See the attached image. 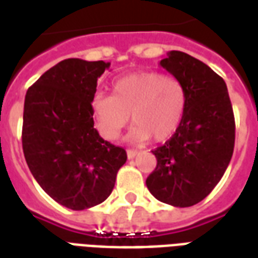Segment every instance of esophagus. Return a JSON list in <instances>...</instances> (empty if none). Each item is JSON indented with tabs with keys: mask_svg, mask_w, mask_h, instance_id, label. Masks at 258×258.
Returning <instances> with one entry per match:
<instances>
[{
	"mask_svg": "<svg viewBox=\"0 0 258 258\" xmlns=\"http://www.w3.org/2000/svg\"><path fill=\"white\" fill-rule=\"evenodd\" d=\"M137 155H138V152L134 151V149H127V157L128 159H134Z\"/></svg>",
	"mask_w": 258,
	"mask_h": 258,
	"instance_id": "1",
	"label": "esophagus"
}]
</instances>
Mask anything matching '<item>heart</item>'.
I'll return each mask as SVG.
<instances>
[{
  "label": "heart",
  "instance_id": "heart-1",
  "mask_svg": "<svg viewBox=\"0 0 258 258\" xmlns=\"http://www.w3.org/2000/svg\"><path fill=\"white\" fill-rule=\"evenodd\" d=\"M188 94L184 83L159 72H138L113 83L112 95L96 94L91 107L102 138L117 140L128 124L130 140L144 144L151 138L163 142L175 134L184 118Z\"/></svg>",
  "mask_w": 258,
  "mask_h": 258
}]
</instances>
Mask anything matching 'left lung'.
Listing matches in <instances>:
<instances>
[{
	"mask_svg": "<svg viewBox=\"0 0 258 258\" xmlns=\"http://www.w3.org/2000/svg\"><path fill=\"white\" fill-rule=\"evenodd\" d=\"M160 66L184 83L188 103L175 134L152 151L157 164L146 186L163 203L189 207L214 189L231 162L232 105L225 81L199 59L170 51Z\"/></svg>",
	"mask_w": 258,
	"mask_h": 258,
	"instance_id": "1",
	"label": "left lung"
}]
</instances>
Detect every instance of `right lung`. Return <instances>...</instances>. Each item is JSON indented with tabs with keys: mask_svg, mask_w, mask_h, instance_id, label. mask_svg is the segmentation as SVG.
I'll list each match as a JSON object with an SVG mask.
<instances>
[{
	"mask_svg": "<svg viewBox=\"0 0 258 258\" xmlns=\"http://www.w3.org/2000/svg\"><path fill=\"white\" fill-rule=\"evenodd\" d=\"M110 63L64 59L27 90L22 145L33 177L55 202L72 210L102 203L112 194L123 148L94 128L91 102Z\"/></svg>",
	"mask_w": 258,
	"mask_h": 258,
	"instance_id": "right-lung-1",
	"label": "right lung"
}]
</instances>
